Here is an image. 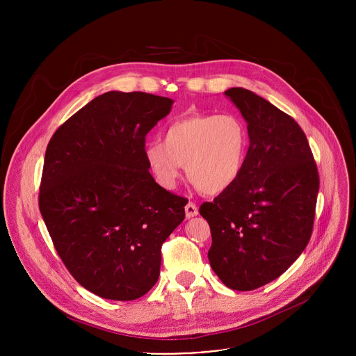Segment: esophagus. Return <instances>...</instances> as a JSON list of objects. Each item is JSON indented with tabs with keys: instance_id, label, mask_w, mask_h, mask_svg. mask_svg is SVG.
I'll use <instances>...</instances> for the list:
<instances>
[{
	"instance_id": "34e87169",
	"label": "esophagus",
	"mask_w": 356,
	"mask_h": 356,
	"mask_svg": "<svg viewBox=\"0 0 356 356\" xmlns=\"http://www.w3.org/2000/svg\"><path fill=\"white\" fill-rule=\"evenodd\" d=\"M198 214V209H197V206L194 204V202H187L186 204V217L187 218H191V217H194V216H197Z\"/></svg>"
}]
</instances>
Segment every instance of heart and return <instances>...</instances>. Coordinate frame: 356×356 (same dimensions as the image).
<instances>
[{
  "instance_id": "b5f03b06",
  "label": "heart",
  "mask_w": 356,
  "mask_h": 356,
  "mask_svg": "<svg viewBox=\"0 0 356 356\" xmlns=\"http://www.w3.org/2000/svg\"><path fill=\"white\" fill-rule=\"evenodd\" d=\"M249 147L246 122L235 114H194L173 121L162 142L145 147V161L155 180L173 188L181 166L193 186L218 194L239 177Z\"/></svg>"
}]
</instances>
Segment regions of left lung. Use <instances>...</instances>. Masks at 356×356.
<instances>
[{"mask_svg":"<svg viewBox=\"0 0 356 356\" xmlns=\"http://www.w3.org/2000/svg\"><path fill=\"white\" fill-rule=\"evenodd\" d=\"M248 122L238 180L200 214L210 225L209 261L221 282L255 290L283 275L307 246L320 177L306 134L286 113L246 88L225 91Z\"/></svg>","mask_w":356,"mask_h":356,"instance_id":"8db88e82","label":"left lung"}]
</instances>
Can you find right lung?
I'll return each instance as SVG.
<instances>
[{
	"label": "right lung",
	"mask_w": 356,
	"mask_h": 356,
	"mask_svg": "<svg viewBox=\"0 0 356 356\" xmlns=\"http://www.w3.org/2000/svg\"><path fill=\"white\" fill-rule=\"evenodd\" d=\"M173 99L108 91L50 138L39 210L58 255L88 291L129 301L159 279L162 245L184 220V197L161 187L145 138Z\"/></svg>",
	"instance_id": "obj_1"
}]
</instances>
